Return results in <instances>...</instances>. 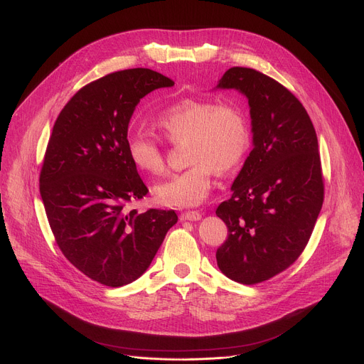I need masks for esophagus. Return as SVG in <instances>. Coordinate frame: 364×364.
<instances>
[{
	"label": "esophagus",
	"instance_id": "obj_1",
	"mask_svg": "<svg viewBox=\"0 0 364 364\" xmlns=\"http://www.w3.org/2000/svg\"><path fill=\"white\" fill-rule=\"evenodd\" d=\"M200 213H198V211H186V213H182L181 214V220L182 221H198V220H200Z\"/></svg>",
	"mask_w": 364,
	"mask_h": 364
}]
</instances>
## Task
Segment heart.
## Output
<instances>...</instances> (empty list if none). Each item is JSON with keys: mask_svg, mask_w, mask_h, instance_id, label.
<instances>
[{"mask_svg": "<svg viewBox=\"0 0 364 364\" xmlns=\"http://www.w3.org/2000/svg\"><path fill=\"white\" fill-rule=\"evenodd\" d=\"M154 126L173 144L188 141L191 166L154 188L156 199L169 207L188 208L204 203L213 189L214 172L234 169L250 146L247 118L230 101L182 100L159 112ZM127 153L132 164L150 176L165 171L164 149L150 134L130 136Z\"/></svg>", "mask_w": 364, "mask_h": 364, "instance_id": "obj_1", "label": "heart"}]
</instances>
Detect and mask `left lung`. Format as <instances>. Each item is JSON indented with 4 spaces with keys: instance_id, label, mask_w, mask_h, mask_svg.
I'll return each instance as SVG.
<instances>
[{
    "instance_id": "1",
    "label": "left lung",
    "mask_w": 364,
    "mask_h": 364,
    "mask_svg": "<svg viewBox=\"0 0 364 364\" xmlns=\"http://www.w3.org/2000/svg\"><path fill=\"white\" fill-rule=\"evenodd\" d=\"M217 88L247 97L253 150L215 211L228 228L215 257L227 277L256 285L287 270L308 245L324 203L318 140L304 105L270 76L234 66Z\"/></svg>"
}]
</instances>
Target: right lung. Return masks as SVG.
Wrapping results in <instances>:
<instances>
[{
  "mask_svg": "<svg viewBox=\"0 0 364 364\" xmlns=\"http://www.w3.org/2000/svg\"><path fill=\"white\" fill-rule=\"evenodd\" d=\"M168 76L146 68L112 72L80 88L55 121L40 171V195L63 256L90 279L118 288L150 266L173 210L137 213L147 192L127 153L136 105Z\"/></svg>",
  "mask_w": 364,
  "mask_h": 364,
  "instance_id": "1",
  "label": "right lung"
}]
</instances>
